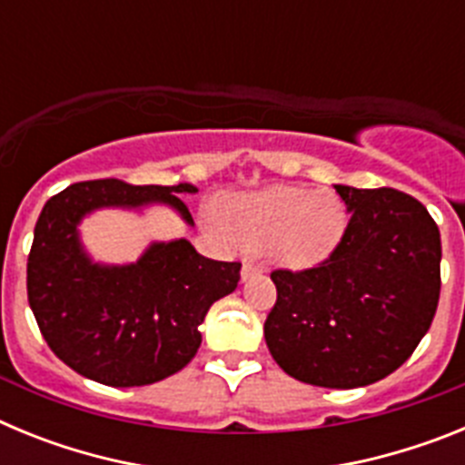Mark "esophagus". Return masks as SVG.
Returning <instances> with one entry per match:
<instances>
[{
	"mask_svg": "<svg viewBox=\"0 0 465 465\" xmlns=\"http://www.w3.org/2000/svg\"><path fill=\"white\" fill-rule=\"evenodd\" d=\"M256 272H258L256 265H253L252 261H244V265H242V282H246V279H252Z\"/></svg>",
	"mask_w": 465,
	"mask_h": 465,
	"instance_id": "esophagus-1",
	"label": "esophagus"
}]
</instances>
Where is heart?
<instances>
[{"label":"heart","instance_id":"obj_1","mask_svg":"<svg viewBox=\"0 0 465 465\" xmlns=\"http://www.w3.org/2000/svg\"><path fill=\"white\" fill-rule=\"evenodd\" d=\"M221 219L246 249H262L282 268L307 270L331 258L347 228L344 204L332 191L272 186L223 200Z\"/></svg>","mask_w":465,"mask_h":465}]
</instances>
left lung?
Listing matches in <instances>:
<instances>
[{
    "label": "left lung",
    "mask_w": 465,
    "mask_h": 465,
    "mask_svg": "<svg viewBox=\"0 0 465 465\" xmlns=\"http://www.w3.org/2000/svg\"><path fill=\"white\" fill-rule=\"evenodd\" d=\"M351 213L316 268L274 270L265 342L286 375L326 389L384 380L412 356L440 298V230L396 188L338 183Z\"/></svg>",
    "instance_id": "8db88e82"
}]
</instances>
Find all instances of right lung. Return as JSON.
I'll return each instance as SVG.
<instances>
[{
  "label": "right lung",
  "mask_w": 465,
  "mask_h": 465,
  "mask_svg": "<svg viewBox=\"0 0 465 465\" xmlns=\"http://www.w3.org/2000/svg\"><path fill=\"white\" fill-rule=\"evenodd\" d=\"M179 186L118 179L72 183L44 204L27 258V300L53 354L106 386H143L191 363L209 307L232 293L242 262L204 258L188 240L153 242L137 262H93L79 237L85 213L102 207L167 204L188 225Z\"/></svg>",
  "instance_id": "add662e5"
}]
</instances>
